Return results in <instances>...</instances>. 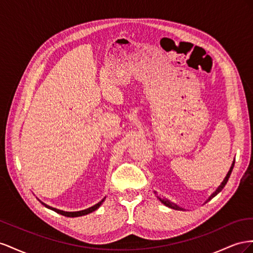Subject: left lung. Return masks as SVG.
<instances>
[{
    "mask_svg": "<svg viewBox=\"0 0 253 253\" xmlns=\"http://www.w3.org/2000/svg\"><path fill=\"white\" fill-rule=\"evenodd\" d=\"M234 162H235V160H233L232 164H231V168H230V169H229V171H228V174L226 175L225 179L222 180V182L220 183V185L210 195V196H209V198L206 200V203H208V201H210V200H211L213 197H215L216 195H217L219 192H221V190L223 189V187H225V185H226L227 182H228V180H229V177H230V175H231V172H232V169H233V168H234ZM155 194H156V192H155ZM157 198H158L159 200H160L164 206H167V207H169V208H170V209H174V210H185V209H182L181 207H179V206H177L176 204L171 203L170 200H169V199H167V198H161V197H159V196H157ZM206 203H205V204H206Z\"/></svg>",
    "mask_w": 253,
    "mask_h": 253,
    "instance_id": "left-lung-1",
    "label": "left lung"
}]
</instances>
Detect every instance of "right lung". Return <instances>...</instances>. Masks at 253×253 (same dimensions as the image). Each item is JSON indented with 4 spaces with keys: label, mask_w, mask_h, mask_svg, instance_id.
I'll list each match as a JSON object with an SVG mask.
<instances>
[{
    "label": "right lung",
    "mask_w": 253,
    "mask_h": 253,
    "mask_svg": "<svg viewBox=\"0 0 253 253\" xmlns=\"http://www.w3.org/2000/svg\"><path fill=\"white\" fill-rule=\"evenodd\" d=\"M106 199V197L105 198H103L102 200L99 201V203H97L96 205H94V206H92V207H90V208H88V209H85V210H82V211H75V212H67V211H62V210H59V209H56V208H53V207H49L48 205H46V204H44V203H42L41 200H39L40 203L44 206L45 208H47V209H49V210H53V211H55L56 213H58V214H61V215H63V216H67V217H78V216H84V215H86V214H89V213H92V212H94L95 210H97V209L102 206V204L104 203V200Z\"/></svg>",
    "instance_id": "right-lung-1"
}]
</instances>
